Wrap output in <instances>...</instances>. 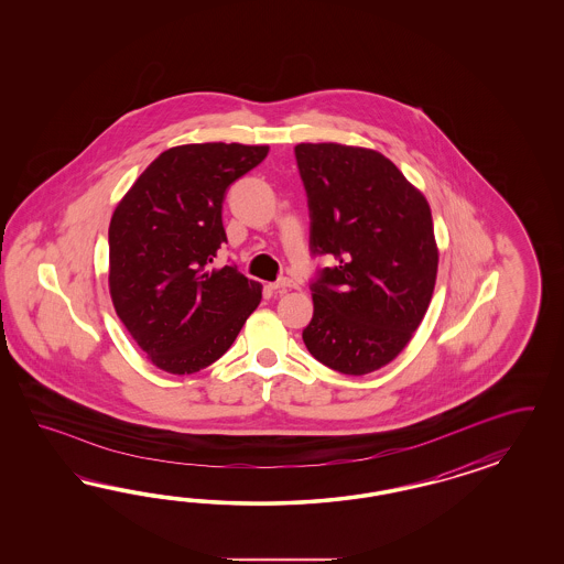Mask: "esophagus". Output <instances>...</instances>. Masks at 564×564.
Instances as JSON below:
<instances>
[{
	"label": "esophagus",
	"instance_id": "esophagus-1",
	"mask_svg": "<svg viewBox=\"0 0 564 564\" xmlns=\"http://www.w3.org/2000/svg\"><path fill=\"white\" fill-rule=\"evenodd\" d=\"M271 288H273L274 291L295 290V288H297V281H293L291 276H281L279 281H274Z\"/></svg>",
	"mask_w": 564,
	"mask_h": 564
}]
</instances>
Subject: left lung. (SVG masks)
Here are the masks:
<instances>
[{
	"label": "left lung",
	"mask_w": 564,
	"mask_h": 564,
	"mask_svg": "<svg viewBox=\"0 0 564 564\" xmlns=\"http://www.w3.org/2000/svg\"><path fill=\"white\" fill-rule=\"evenodd\" d=\"M310 252L333 267L310 283L307 351L341 375L393 361L426 314L438 269L432 213L387 156L335 142L295 147Z\"/></svg>",
	"instance_id": "8db88e82"
}]
</instances>
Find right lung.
<instances>
[{
  "label": "right lung",
  "mask_w": 564,
  "mask_h": 564,
  "mask_svg": "<svg viewBox=\"0 0 564 564\" xmlns=\"http://www.w3.org/2000/svg\"><path fill=\"white\" fill-rule=\"evenodd\" d=\"M269 147L184 144L159 154L109 223V291L121 323L156 368L194 375L221 358L257 310L262 285L215 267L227 241V188Z\"/></svg>",
  "instance_id": "obj_1"
}]
</instances>
